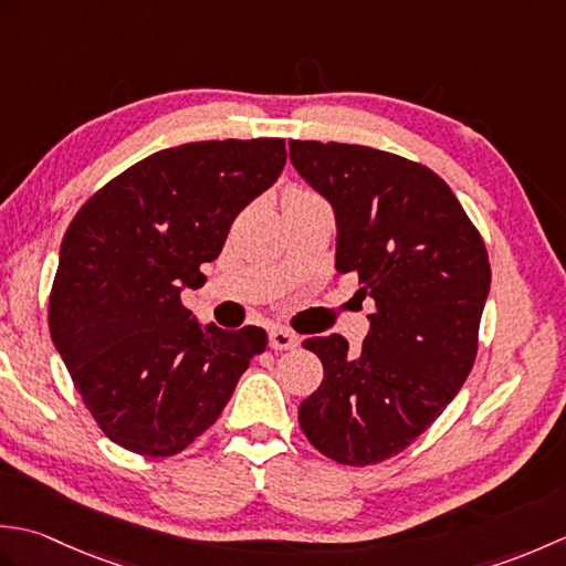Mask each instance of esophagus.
I'll list each match as a JSON object with an SVG mask.
<instances>
[{
    "label": "esophagus",
    "mask_w": 566,
    "mask_h": 566,
    "mask_svg": "<svg viewBox=\"0 0 566 566\" xmlns=\"http://www.w3.org/2000/svg\"><path fill=\"white\" fill-rule=\"evenodd\" d=\"M270 345H272V350H292V347L298 345V338L286 328H272Z\"/></svg>",
    "instance_id": "esophagus-1"
}]
</instances>
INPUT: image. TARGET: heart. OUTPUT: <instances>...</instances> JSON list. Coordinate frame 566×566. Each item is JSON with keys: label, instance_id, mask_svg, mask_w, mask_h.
I'll return each mask as SVG.
<instances>
[{"label": "heart", "instance_id": "obj_1", "mask_svg": "<svg viewBox=\"0 0 566 566\" xmlns=\"http://www.w3.org/2000/svg\"><path fill=\"white\" fill-rule=\"evenodd\" d=\"M304 197H314V195H311V191H306V189H292L290 195L284 197V201H290V199H304Z\"/></svg>", "mask_w": 566, "mask_h": 566}]
</instances>
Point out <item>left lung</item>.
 I'll list each match as a JSON object with an SVG mask.
<instances>
[{
	"label": "left lung",
	"instance_id": "8db88e82",
	"mask_svg": "<svg viewBox=\"0 0 566 566\" xmlns=\"http://www.w3.org/2000/svg\"><path fill=\"white\" fill-rule=\"evenodd\" d=\"M290 158L338 226L335 270L371 298L363 350L343 335L308 338L321 387L298 406L314 448L350 467L403 452L472 371L491 286L482 235L426 165L347 143L290 140Z\"/></svg>",
	"mask_w": 566,
	"mask_h": 566
}]
</instances>
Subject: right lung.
<instances>
[{"mask_svg":"<svg viewBox=\"0 0 566 566\" xmlns=\"http://www.w3.org/2000/svg\"><path fill=\"white\" fill-rule=\"evenodd\" d=\"M284 138L201 140L148 155L82 203L60 245L48 328L104 436L146 457L216 423L268 331L201 326V286L235 216L270 189Z\"/></svg>","mask_w":566,"mask_h":566,"instance_id":"right-lung-1","label":"right lung"}]
</instances>
